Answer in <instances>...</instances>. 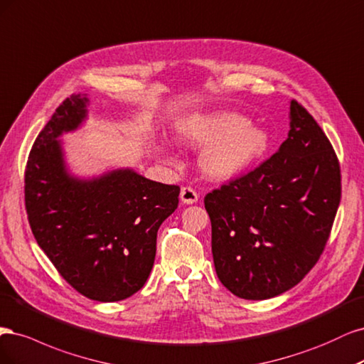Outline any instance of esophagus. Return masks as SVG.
Instances as JSON below:
<instances>
[{
    "label": "esophagus",
    "instance_id": "1",
    "mask_svg": "<svg viewBox=\"0 0 364 364\" xmlns=\"http://www.w3.org/2000/svg\"><path fill=\"white\" fill-rule=\"evenodd\" d=\"M198 196H199L198 192L191 186L183 187L181 192H180V198H181V201L184 204H193V203H196L198 201Z\"/></svg>",
    "mask_w": 364,
    "mask_h": 364
}]
</instances>
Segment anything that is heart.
Masks as SVG:
<instances>
[{
    "instance_id": "b5f03b06",
    "label": "heart",
    "mask_w": 364,
    "mask_h": 364,
    "mask_svg": "<svg viewBox=\"0 0 364 364\" xmlns=\"http://www.w3.org/2000/svg\"><path fill=\"white\" fill-rule=\"evenodd\" d=\"M178 139L189 145H212L201 159L210 177H236L259 161L271 145V137L260 127L248 124L237 113H215L184 122Z\"/></svg>"
}]
</instances>
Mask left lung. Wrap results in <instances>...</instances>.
<instances>
[{"label":"left lung","instance_id":"1","mask_svg":"<svg viewBox=\"0 0 364 364\" xmlns=\"http://www.w3.org/2000/svg\"><path fill=\"white\" fill-rule=\"evenodd\" d=\"M342 196L340 163L319 124L290 102L274 156L204 198L218 278L232 295L269 299L318 263Z\"/></svg>","mask_w":364,"mask_h":364}]
</instances>
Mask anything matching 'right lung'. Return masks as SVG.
Returning a JSON list of instances; mask_svg holds the SVG:
<instances>
[{"instance_id": "right-lung-1", "label": "right lung", "mask_w": 364, "mask_h": 364, "mask_svg": "<svg viewBox=\"0 0 364 364\" xmlns=\"http://www.w3.org/2000/svg\"><path fill=\"white\" fill-rule=\"evenodd\" d=\"M86 102L80 95L66 98L34 140L26 210L34 239L66 283L89 299L114 302L146 283L157 231L178 207L180 186L130 169L92 181L68 175L57 137L85 119Z\"/></svg>"}]
</instances>
